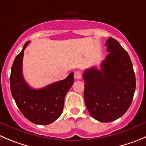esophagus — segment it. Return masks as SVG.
I'll list each match as a JSON object with an SVG mask.
<instances>
[{
	"label": "esophagus",
	"instance_id": "esophagus-1",
	"mask_svg": "<svg viewBox=\"0 0 146 146\" xmlns=\"http://www.w3.org/2000/svg\"><path fill=\"white\" fill-rule=\"evenodd\" d=\"M74 78L76 80H80L82 78V72L80 71H77L74 73Z\"/></svg>",
	"mask_w": 146,
	"mask_h": 146
}]
</instances>
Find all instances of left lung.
I'll return each mask as SVG.
<instances>
[{"instance_id":"left-lung-1","label":"left lung","mask_w":146,"mask_h":146,"mask_svg":"<svg viewBox=\"0 0 146 146\" xmlns=\"http://www.w3.org/2000/svg\"><path fill=\"white\" fill-rule=\"evenodd\" d=\"M109 52L96 67L83 73L86 107L93 118L109 123L123 116L133 101L135 76L127 51L117 40L110 37L105 43Z\"/></svg>"}]
</instances>
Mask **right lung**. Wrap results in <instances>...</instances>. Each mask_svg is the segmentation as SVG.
<instances>
[{"label": "right lung", "instance_id": "add662e5", "mask_svg": "<svg viewBox=\"0 0 146 146\" xmlns=\"http://www.w3.org/2000/svg\"><path fill=\"white\" fill-rule=\"evenodd\" d=\"M26 42L16 56L11 68L10 87L12 96L26 118L38 125H48L62 115L66 93L74 83V74L41 89H32L26 83L22 73V63Z\"/></svg>", "mask_w": 146, "mask_h": 146}]
</instances>
